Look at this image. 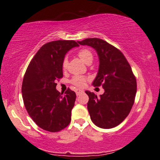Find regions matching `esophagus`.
Masks as SVG:
<instances>
[{
    "label": "esophagus",
    "mask_w": 160,
    "mask_h": 160,
    "mask_svg": "<svg viewBox=\"0 0 160 160\" xmlns=\"http://www.w3.org/2000/svg\"><path fill=\"white\" fill-rule=\"evenodd\" d=\"M84 92L83 90H81V89H76V94L77 95H80V94H82V93H83Z\"/></svg>",
    "instance_id": "34e87169"
}]
</instances>
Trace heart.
Listing matches in <instances>:
<instances>
[{
    "label": "heart",
    "mask_w": 160,
    "mask_h": 160,
    "mask_svg": "<svg viewBox=\"0 0 160 160\" xmlns=\"http://www.w3.org/2000/svg\"><path fill=\"white\" fill-rule=\"evenodd\" d=\"M78 56L80 57V59L82 60L84 63L90 64L92 61V53L90 50L87 49H82L78 52ZM62 67L63 70H66L68 68V59L67 58H65L62 61ZM86 79L83 76H74V78L71 80V82L73 85L77 86V87H83L85 86Z\"/></svg>",
    "instance_id": "b5f03b06"
}]
</instances>
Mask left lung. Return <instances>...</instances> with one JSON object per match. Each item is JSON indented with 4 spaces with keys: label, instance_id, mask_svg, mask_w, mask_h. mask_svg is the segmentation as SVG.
Returning a JSON list of instances; mask_svg holds the SVG:
<instances>
[{
    "label": "left lung",
    "instance_id": "left-lung-1",
    "mask_svg": "<svg viewBox=\"0 0 160 160\" xmlns=\"http://www.w3.org/2000/svg\"><path fill=\"white\" fill-rule=\"evenodd\" d=\"M78 43L96 50L99 68L92 85L104 89L99 97L86 91L91 120L102 128L115 127L126 118L135 102L137 82L131 66L122 52L105 40L86 38Z\"/></svg>",
    "mask_w": 160,
    "mask_h": 160
}]
</instances>
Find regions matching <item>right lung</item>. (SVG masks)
<instances>
[{
    "instance_id": "right-lung-1",
    "label": "right lung",
    "mask_w": 160,
    "mask_h": 160,
    "mask_svg": "<svg viewBox=\"0 0 160 160\" xmlns=\"http://www.w3.org/2000/svg\"><path fill=\"white\" fill-rule=\"evenodd\" d=\"M78 46L74 40L47 43L25 71L22 86L24 104L34 122L46 131H61L71 122L76 93L68 88L63 95L56 87L57 80L63 77L62 64L65 54Z\"/></svg>"
}]
</instances>
